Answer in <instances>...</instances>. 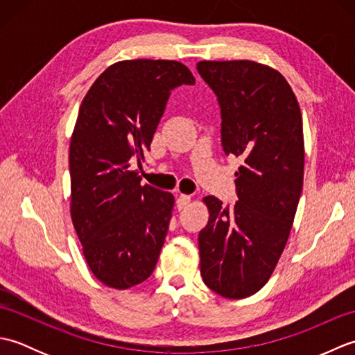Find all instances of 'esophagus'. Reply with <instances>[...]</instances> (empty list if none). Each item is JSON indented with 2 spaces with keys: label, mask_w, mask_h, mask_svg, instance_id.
<instances>
[{
  "label": "esophagus",
  "mask_w": 355,
  "mask_h": 355,
  "mask_svg": "<svg viewBox=\"0 0 355 355\" xmlns=\"http://www.w3.org/2000/svg\"><path fill=\"white\" fill-rule=\"evenodd\" d=\"M191 202V195H184V193H180L177 197V209L182 210L186 209L187 205Z\"/></svg>",
  "instance_id": "esophagus-1"
}]
</instances>
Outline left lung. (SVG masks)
<instances>
[{"label":"left lung","mask_w":355,"mask_h":355,"mask_svg":"<svg viewBox=\"0 0 355 355\" xmlns=\"http://www.w3.org/2000/svg\"><path fill=\"white\" fill-rule=\"evenodd\" d=\"M197 70L220 102L224 153L243 162L235 206L202 198L201 276L220 296L244 299L267 284L290 236L304 184L302 114L288 82L268 65L201 61Z\"/></svg>","instance_id":"obj_1"}]
</instances>
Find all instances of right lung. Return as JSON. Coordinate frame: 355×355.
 Instances as JSON below:
<instances>
[{"instance_id": "add662e5", "label": "right lung", "mask_w": 355, "mask_h": 355, "mask_svg": "<svg viewBox=\"0 0 355 355\" xmlns=\"http://www.w3.org/2000/svg\"><path fill=\"white\" fill-rule=\"evenodd\" d=\"M193 84L182 62L120 61L80 103L70 141V214L89 270L110 288H131L155 268L175 200L141 186L134 164L145 162L172 89Z\"/></svg>"}]
</instances>
